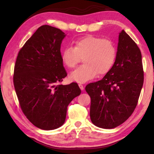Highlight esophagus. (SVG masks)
<instances>
[{"instance_id": "34e87169", "label": "esophagus", "mask_w": 154, "mask_h": 154, "mask_svg": "<svg viewBox=\"0 0 154 154\" xmlns=\"http://www.w3.org/2000/svg\"><path fill=\"white\" fill-rule=\"evenodd\" d=\"M79 86L80 88V89L82 90H84V87H83V85L82 84V83H79Z\"/></svg>"}]
</instances>
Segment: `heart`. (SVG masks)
Listing matches in <instances>:
<instances>
[{
    "label": "heart",
    "mask_w": 154,
    "mask_h": 154,
    "mask_svg": "<svg viewBox=\"0 0 154 154\" xmlns=\"http://www.w3.org/2000/svg\"><path fill=\"white\" fill-rule=\"evenodd\" d=\"M74 47L68 46L61 53L62 63L72 69L83 57V63L72 71L70 78L78 83H85L98 75L107 73L113 67L116 58L113 42L100 36L87 35L74 41Z\"/></svg>",
    "instance_id": "b5f03b06"
}]
</instances>
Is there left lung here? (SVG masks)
I'll list each match as a JSON object with an SVG mask.
<instances>
[{"instance_id":"obj_1","label":"left lung","mask_w":154,"mask_h":154,"mask_svg":"<svg viewBox=\"0 0 154 154\" xmlns=\"http://www.w3.org/2000/svg\"><path fill=\"white\" fill-rule=\"evenodd\" d=\"M141 58L137 44L122 30L113 67L102 79L85 87L91 98L90 119L95 126L114 128L133 113L144 80Z\"/></svg>"}]
</instances>
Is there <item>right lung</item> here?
<instances>
[{
	"label": "right lung",
	"instance_id": "obj_1",
	"mask_svg": "<svg viewBox=\"0 0 154 154\" xmlns=\"http://www.w3.org/2000/svg\"><path fill=\"white\" fill-rule=\"evenodd\" d=\"M65 36L60 29L41 26L20 49L15 62L14 83L21 109L42 130L62 126L68 106L82 92L77 83L56 85L67 75L60 52Z\"/></svg>",
	"mask_w": 154,
	"mask_h": 154
}]
</instances>
